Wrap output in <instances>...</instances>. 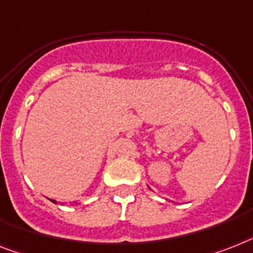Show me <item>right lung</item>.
Instances as JSON below:
<instances>
[{"instance_id":"add662e5","label":"right lung","mask_w":253,"mask_h":253,"mask_svg":"<svg viewBox=\"0 0 253 253\" xmlns=\"http://www.w3.org/2000/svg\"><path fill=\"white\" fill-rule=\"evenodd\" d=\"M51 202H54V203H55V200H51Z\"/></svg>"}]
</instances>
